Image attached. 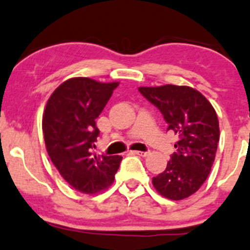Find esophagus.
<instances>
[{"label":"esophagus","instance_id":"obj_1","mask_svg":"<svg viewBox=\"0 0 250 250\" xmlns=\"http://www.w3.org/2000/svg\"><path fill=\"white\" fill-rule=\"evenodd\" d=\"M133 154H138L140 157H146L148 154V152H144V151H132Z\"/></svg>","mask_w":250,"mask_h":250}]
</instances>
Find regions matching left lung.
Masks as SVG:
<instances>
[{
	"label": "left lung",
	"mask_w": 250,
	"mask_h": 250,
	"mask_svg": "<svg viewBox=\"0 0 250 250\" xmlns=\"http://www.w3.org/2000/svg\"><path fill=\"white\" fill-rule=\"evenodd\" d=\"M144 97L162 112L167 130L178 135L177 149L167 169L152 178L160 195L182 200L195 193L206 181L213 165L219 122L211 103L189 86L164 85L139 87Z\"/></svg>",
	"instance_id": "8db88e82"
}]
</instances>
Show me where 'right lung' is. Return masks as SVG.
Instances as JSON below:
<instances>
[{
	"mask_svg": "<svg viewBox=\"0 0 250 250\" xmlns=\"http://www.w3.org/2000/svg\"><path fill=\"white\" fill-rule=\"evenodd\" d=\"M118 83H98L88 78H72L50 96L43 114L46 151L73 188L97 194L114 182L121 156L93 153L99 135L96 118L101 115Z\"/></svg>",
	"mask_w": 250,
	"mask_h": 250,
	"instance_id": "add662e5",
	"label": "right lung"
}]
</instances>
